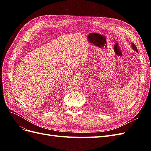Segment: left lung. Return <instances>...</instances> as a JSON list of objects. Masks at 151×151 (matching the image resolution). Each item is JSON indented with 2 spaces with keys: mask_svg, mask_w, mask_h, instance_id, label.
Returning <instances> with one entry per match:
<instances>
[{
  "mask_svg": "<svg viewBox=\"0 0 151 151\" xmlns=\"http://www.w3.org/2000/svg\"><path fill=\"white\" fill-rule=\"evenodd\" d=\"M132 48H133V50H134L136 52L138 53V50H137V47H136L135 45H134V43H132Z\"/></svg>",
  "mask_w": 151,
  "mask_h": 151,
  "instance_id": "1",
  "label": "left lung"
}]
</instances>
